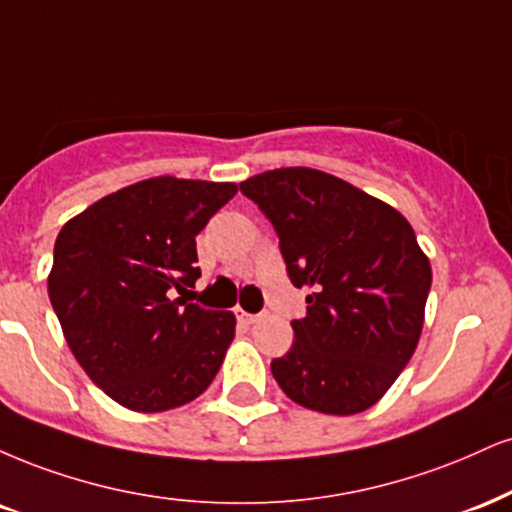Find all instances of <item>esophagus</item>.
Segmentation results:
<instances>
[{
    "instance_id": "1",
    "label": "esophagus",
    "mask_w": 512,
    "mask_h": 512,
    "mask_svg": "<svg viewBox=\"0 0 512 512\" xmlns=\"http://www.w3.org/2000/svg\"><path fill=\"white\" fill-rule=\"evenodd\" d=\"M236 317L240 324H255L260 322V315H250V312H245L243 307H236Z\"/></svg>"
}]
</instances>
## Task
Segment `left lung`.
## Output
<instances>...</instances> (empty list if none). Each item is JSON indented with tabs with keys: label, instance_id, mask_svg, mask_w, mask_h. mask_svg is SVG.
<instances>
[{
	"label": "left lung",
	"instance_id": "1",
	"mask_svg": "<svg viewBox=\"0 0 512 512\" xmlns=\"http://www.w3.org/2000/svg\"><path fill=\"white\" fill-rule=\"evenodd\" d=\"M279 233L293 286H310L293 348L272 360L288 398L324 415L372 408L415 353L432 264L410 221L379 197L307 166L240 183Z\"/></svg>",
	"mask_w": 512,
	"mask_h": 512
}]
</instances>
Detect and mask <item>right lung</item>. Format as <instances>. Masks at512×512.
Instances as JSON below:
<instances>
[{
    "instance_id": "right-lung-1",
    "label": "right lung",
    "mask_w": 512,
    "mask_h": 512,
    "mask_svg": "<svg viewBox=\"0 0 512 512\" xmlns=\"http://www.w3.org/2000/svg\"><path fill=\"white\" fill-rule=\"evenodd\" d=\"M236 193V183L155 176L61 226L49 300L78 365L123 408H181L217 377L236 315L174 291L195 286V236Z\"/></svg>"
}]
</instances>
